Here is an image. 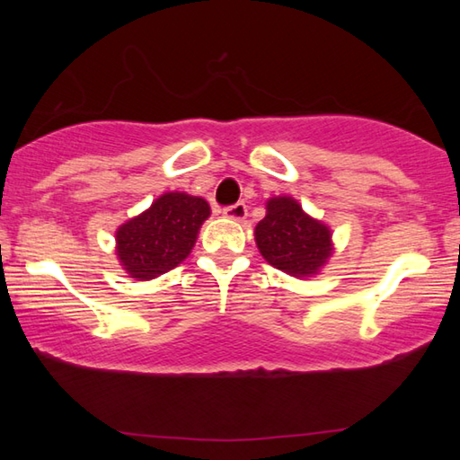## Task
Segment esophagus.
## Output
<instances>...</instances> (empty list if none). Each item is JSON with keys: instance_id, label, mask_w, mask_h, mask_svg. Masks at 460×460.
I'll return each mask as SVG.
<instances>
[{"instance_id": "1", "label": "esophagus", "mask_w": 460, "mask_h": 460, "mask_svg": "<svg viewBox=\"0 0 460 460\" xmlns=\"http://www.w3.org/2000/svg\"><path fill=\"white\" fill-rule=\"evenodd\" d=\"M223 213H225V217L235 219V221H243V219L247 217V205L243 203V201H239L235 205H229V208H225Z\"/></svg>"}]
</instances>
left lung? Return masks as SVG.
Wrapping results in <instances>:
<instances>
[{"label":"left lung","mask_w":460,"mask_h":460,"mask_svg":"<svg viewBox=\"0 0 460 460\" xmlns=\"http://www.w3.org/2000/svg\"><path fill=\"white\" fill-rule=\"evenodd\" d=\"M330 229L308 217L292 198H272L265 219L255 227L261 255L292 277H308L332 252Z\"/></svg>","instance_id":"obj_1"}]
</instances>
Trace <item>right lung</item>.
<instances>
[{
    "label": "right lung",
    "instance_id": "1",
    "mask_svg": "<svg viewBox=\"0 0 460 460\" xmlns=\"http://www.w3.org/2000/svg\"><path fill=\"white\" fill-rule=\"evenodd\" d=\"M209 205L188 193H164L148 211L116 231V252L132 279L150 280L190 255Z\"/></svg>",
    "mask_w": 460,
    "mask_h": 460
}]
</instances>
